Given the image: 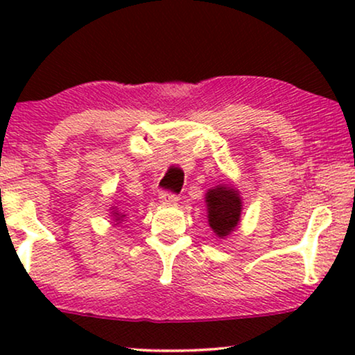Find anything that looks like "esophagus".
Returning a JSON list of instances; mask_svg holds the SVG:
<instances>
[{
  "mask_svg": "<svg viewBox=\"0 0 355 355\" xmlns=\"http://www.w3.org/2000/svg\"><path fill=\"white\" fill-rule=\"evenodd\" d=\"M179 200L178 196H174V193H168V192H162L159 193V202L163 203V205H174Z\"/></svg>",
  "mask_w": 355,
  "mask_h": 355,
  "instance_id": "obj_1",
  "label": "esophagus"
}]
</instances>
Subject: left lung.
Segmentation results:
<instances>
[{
    "label": "left lung",
    "mask_w": 355,
    "mask_h": 355,
    "mask_svg": "<svg viewBox=\"0 0 355 355\" xmlns=\"http://www.w3.org/2000/svg\"><path fill=\"white\" fill-rule=\"evenodd\" d=\"M208 225L216 237L225 241L241 223L242 197L234 184L225 182L208 189L205 193Z\"/></svg>",
    "instance_id": "1"
}]
</instances>
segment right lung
Wrapping results in <instances>:
<instances>
[{"label": "right lung", "mask_w": 355, "mask_h": 355, "mask_svg": "<svg viewBox=\"0 0 355 355\" xmlns=\"http://www.w3.org/2000/svg\"><path fill=\"white\" fill-rule=\"evenodd\" d=\"M110 210H111V215H110V216L113 218L114 226H118V225H121V223H123V221H125V220H124V218H125V213L119 211L118 208H116V207H111Z\"/></svg>", "instance_id": "1"}]
</instances>
